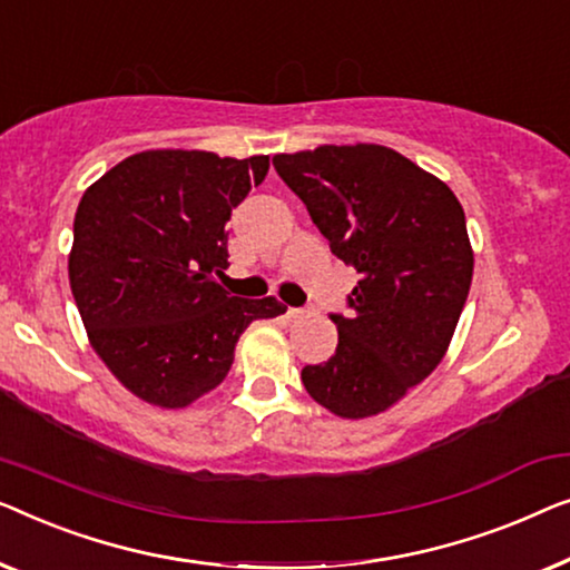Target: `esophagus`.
Here are the masks:
<instances>
[{
	"instance_id": "obj_1",
	"label": "esophagus",
	"mask_w": 570,
	"mask_h": 570,
	"mask_svg": "<svg viewBox=\"0 0 570 570\" xmlns=\"http://www.w3.org/2000/svg\"><path fill=\"white\" fill-rule=\"evenodd\" d=\"M286 317H288V320H299V317H304V309H296V307L286 309Z\"/></svg>"
}]
</instances>
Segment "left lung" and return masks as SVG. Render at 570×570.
<instances>
[{
    "label": "left lung",
    "instance_id": "1",
    "mask_svg": "<svg viewBox=\"0 0 570 570\" xmlns=\"http://www.w3.org/2000/svg\"><path fill=\"white\" fill-rule=\"evenodd\" d=\"M276 173L362 278L351 315H331L338 348L304 366L309 397L341 419L387 411L442 362L472 282L456 196L436 175L380 144L274 157Z\"/></svg>",
    "mask_w": 570,
    "mask_h": 570
}]
</instances>
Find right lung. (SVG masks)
Segmentation results:
<instances>
[{"label": "right lung", "mask_w": 570, "mask_h": 570, "mask_svg": "<svg viewBox=\"0 0 570 570\" xmlns=\"http://www.w3.org/2000/svg\"><path fill=\"white\" fill-rule=\"evenodd\" d=\"M268 157L149 149L85 190L69 284L95 354L144 403L186 407L222 384L274 296L239 299L214 282L229 266L227 222L268 175Z\"/></svg>", "instance_id": "1"}]
</instances>
